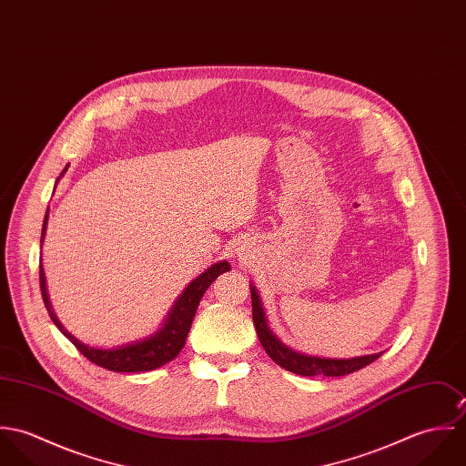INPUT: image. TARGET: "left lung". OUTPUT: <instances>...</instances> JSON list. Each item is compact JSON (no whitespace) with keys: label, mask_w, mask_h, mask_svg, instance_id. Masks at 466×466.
<instances>
[{"label":"left lung","mask_w":466,"mask_h":466,"mask_svg":"<svg viewBox=\"0 0 466 466\" xmlns=\"http://www.w3.org/2000/svg\"><path fill=\"white\" fill-rule=\"evenodd\" d=\"M251 303H253V323H255L258 339H260L267 355L278 366H281L283 370L292 371L296 375H301V377H318V375L342 377V375H350L357 370H362L364 366L371 364L373 360H377L382 355V351H380V353L362 355V357H353V359H325V357H312V355L299 353V351L289 348L287 344H283L267 327L266 312L262 309V301H260V296H258L255 285H251Z\"/></svg>","instance_id":"left-lung-1"}]
</instances>
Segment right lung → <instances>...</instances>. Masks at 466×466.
I'll use <instances>...</instances> for the list:
<instances>
[{"label": "right lung", "instance_id": "obj_1", "mask_svg": "<svg viewBox=\"0 0 466 466\" xmlns=\"http://www.w3.org/2000/svg\"><path fill=\"white\" fill-rule=\"evenodd\" d=\"M66 170L67 167L65 168V172ZM46 224H48V209H46L45 222H43L41 244H43V238H45V233H46ZM229 268L231 267H229L226 260H222V262L206 268L200 276H198L183 290V294L177 298L176 305L168 312V318L165 319L163 327L157 332L152 333L150 337H145L141 340L129 342V344H124V346H118V348H109V350H102V348H95V346H87V344L80 342L76 337H73L61 325L57 316L54 314V309H52L50 299H48L46 278H45L43 266H39V283H41V294H43L45 307H46L54 325L66 335L67 339L75 344V348L86 359H89L93 364H96L100 368H106L109 371H116V373H139V371L157 370V368L165 366L167 362L174 360L179 355V351L183 350V346L187 342V337H188V332H190L192 321L196 318V312H198L202 294L218 278V274L228 272Z\"/></svg>", "mask_w": 466, "mask_h": 466}]
</instances>
